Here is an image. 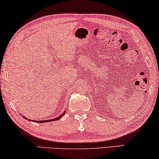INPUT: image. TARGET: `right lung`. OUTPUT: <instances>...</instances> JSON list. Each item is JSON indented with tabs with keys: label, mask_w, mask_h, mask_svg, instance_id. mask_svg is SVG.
<instances>
[{
	"label": "right lung",
	"mask_w": 159,
	"mask_h": 159,
	"mask_svg": "<svg viewBox=\"0 0 159 159\" xmlns=\"http://www.w3.org/2000/svg\"><path fill=\"white\" fill-rule=\"evenodd\" d=\"M65 113H66V111H64L63 113H62L61 116H59L58 117H57V118H53V119H50V120H35V121L33 120V121L36 122V123H48V122H51V121H54V120H58L61 119V118H62V117L64 116ZM23 118H24L26 119V120H30V119H27V118H26L25 116H23Z\"/></svg>",
	"instance_id": "add662e5"
}]
</instances>
